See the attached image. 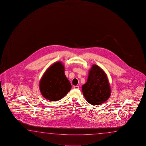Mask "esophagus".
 <instances>
[{
  "mask_svg": "<svg viewBox=\"0 0 146 146\" xmlns=\"http://www.w3.org/2000/svg\"><path fill=\"white\" fill-rule=\"evenodd\" d=\"M74 88L75 89H79V86H74Z\"/></svg>",
  "mask_w": 146,
  "mask_h": 146,
  "instance_id": "1",
  "label": "esophagus"
}]
</instances>
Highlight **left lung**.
I'll return each mask as SVG.
<instances>
[{"instance_id":"obj_1","label":"left lung","mask_w":146,"mask_h":146,"mask_svg":"<svg viewBox=\"0 0 146 146\" xmlns=\"http://www.w3.org/2000/svg\"><path fill=\"white\" fill-rule=\"evenodd\" d=\"M82 90L87 102L92 105H100L106 102L111 92L107 75L96 65L90 69L87 82L82 86Z\"/></svg>"}]
</instances>
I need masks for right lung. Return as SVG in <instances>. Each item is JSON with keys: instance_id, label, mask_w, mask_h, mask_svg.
Returning a JSON list of instances; mask_svg holds the SVG:
<instances>
[{"instance_id": "add662e5", "label": "right lung", "mask_w": 146, "mask_h": 146, "mask_svg": "<svg viewBox=\"0 0 146 146\" xmlns=\"http://www.w3.org/2000/svg\"><path fill=\"white\" fill-rule=\"evenodd\" d=\"M71 88V84L65 74V67L60 62L50 66L40 81L41 94L44 98L52 101L62 99Z\"/></svg>"}]
</instances>
